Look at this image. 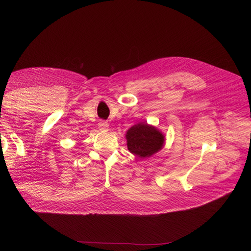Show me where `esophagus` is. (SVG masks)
<instances>
[{"label": "esophagus", "mask_w": 251, "mask_h": 251, "mask_svg": "<svg viewBox=\"0 0 251 251\" xmlns=\"http://www.w3.org/2000/svg\"><path fill=\"white\" fill-rule=\"evenodd\" d=\"M98 127H100V130H101V131H108L109 124L107 123V121H100V123L98 124Z\"/></svg>", "instance_id": "esophagus-1"}]
</instances>
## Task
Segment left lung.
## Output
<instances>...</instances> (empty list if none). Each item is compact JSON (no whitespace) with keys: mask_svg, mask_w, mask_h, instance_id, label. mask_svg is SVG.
I'll return each mask as SVG.
<instances>
[{"mask_svg":"<svg viewBox=\"0 0 251 251\" xmlns=\"http://www.w3.org/2000/svg\"><path fill=\"white\" fill-rule=\"evenodd\" d=\"M127 150L132 154L146 158L161 150L164 136L154 126L147 124H138L126 132Z\"/></svg>","mask_w":251,"mask_h":251,"instance_id":"obj_1","label":"left lung"}]
</instances>
